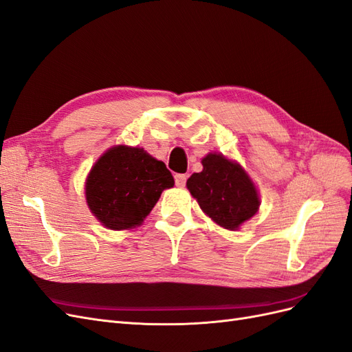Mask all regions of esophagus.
<instances>
[{
    "instance_id": "obj_1",
    "label": "esophagus",
    "mask_w": 352,
    "mask_h": 352,
    "mask_svg": "<svg viewBox=\"0 0 352 352\" xmlns=\"http://www.w3.org/2000/svg\"><path fill=\"white\" fill-rule=\"evenodd\" d=\"M186 179H188V176L186 175H184V173H177L176 176H175V182H176V185L177 186H185L186 185Z\"/></svg>"
}]
</instances>
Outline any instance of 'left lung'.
<instances>
[{
    "label": "left lung",
    "instance_id": "8db88e82",
    "mask_svg": "<svg viewBox=\"0 0 352 352\" xmlns=\"http://www.w3.org/2000/svg\"><path fill=\"white\" fill-rule=\"evenodd\" d=\"M202 167V172L188 179L186 186L217 225L235 230L258 211L257 190L239 164L221 154H208Z\"/></svg>",
    "mask_w": 352,
    "mask_h": 352
}]
</instances>
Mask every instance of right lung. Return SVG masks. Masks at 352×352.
Returning <instances> with one entry per match:
<instances>
[{
	"instance_id": "add662e5",
	"label": "right lung",
	"mask_w": 352,
	"mask_h": 352,
	"mask_svg": "<svg viewBox=\"0 0 352 352\" xmlns=\"http://www.w3.org/2000/svg\"><path fill=\"white\" fill-rule=\"evenodd\" d=\"M175 179L163 162L142 148L114 146L87 179V202L102 225L123 230L141 225Z\"/></svg>"
}]
</instances>
